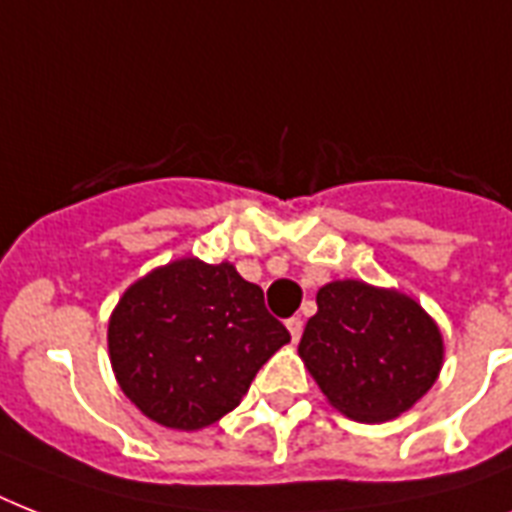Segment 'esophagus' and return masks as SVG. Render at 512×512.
I'll return each instance as SVG.
<instances>
[{
  "instance_id": "obj_1",
  "label": "esophagus",
  "mask_w": 512,
  "mask_h": 512,
  "mask_svg": "<svg viewBox=\"0 0 512 512\" xmlns=\"http://www.w3.org/2000/svg\"><path fill=\"white\" fill-rule=\"evenodd\" d=\"M287 329H289V335H292V340H300L303 337V319L300 316H292V319H287Z\"/></svg>"
}]
</instances>
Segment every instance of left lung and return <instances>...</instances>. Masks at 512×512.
Here are the masks:
<instances>
[{
  "instance_id": "obj_1",
  "label": "left lung",
  "mask_w": 512,
  "mask_h": 512,
  "mask_svg": "<svg viewBox=\"0 0 512 512\" xmlns=\"http://www.w3.org/2000/svg\"><path fill=\"white\" fill-rule=\"evenodd\" d=\"M300 356L321 393L358 422L393 420L436 382L444 342L412 297L332 281L316 295Z\"/></svg>"
}]
</instances>
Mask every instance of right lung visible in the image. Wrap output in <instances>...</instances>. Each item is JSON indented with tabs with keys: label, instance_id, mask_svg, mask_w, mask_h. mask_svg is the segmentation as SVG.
Returning a JSON list of instances; mask_svg holds the SVG:
<instances>
[{
	"label": "right lung",
	"instance_id": "add662e5",
	"mask_svg": "<svg viewBox=\"0 0 512 512\" xmlns=\"http://www.w3.org/2000/svg\"><path fill=\"white\" fill-rule=\"evenodd\" d=\"M289 342L263 289L231 263L193 257L132 284L108 324L116 380L164 428L199 430L236 409L260 366Z\"/></svg>",
	"mask_w": 512,
	"mask_h": 512
}]
</instances>
